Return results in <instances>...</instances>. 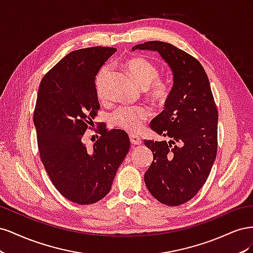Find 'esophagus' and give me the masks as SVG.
Wrapping results in <instances>:
<instances>
[{"label": "esophagus", "instance_id": "obj_1", "mask_svg": "<svg viewBox=\"0 0 253 253\" xmlns=\"http://www.w3.org/2000/svg\"><path fill=\"white\" fill-rule=\"evenodd\" d=\"M129 141H131V143L134 144V145L141 144V142H142L140 137L135 136V135H129Z\"/></svg>", "mask_w": 253, "mask_h": 253}]
</instances>
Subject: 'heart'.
<instances>
[{
  "label": "heart",
  "instance_id": "1",
  "mask_svg": "<svg viewBox=\"0 0 253 253\" xmlns=\"http://www.w3.org/2000/svg\"><path fill=\"white\" fill-rule=\"evenodd\" d=\"M126 67L133 78L142 88L148 87L149 96L157 102H164L169 97L170 84L167 80L158 78V67L149 60L135 57L127 60ZM111 68L103 67L96 79V89L99 99H105V83ZM151 117V110L148 106H120L111 115V121L128 133H137L143 127L144 122Z\"/></svg>",
  "mask_w": 253,
  "mask_h": 253
}]
</instances>
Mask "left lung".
Wrapping results in <instances>:
<instances>
[{
    "label": "left lung",
    "mask_w": 253,
    "mask_h": 253,
    "mask_svg": "<svg viewBox=\"0 0 253 253\" xmlns=\"http://www.w3.org/2000/svg\"><path fill=\"white\" fill-rule=\"evenodd\" d=\"M136 49L157 51L173 73L165 110L151 121L153 131L170 141L144 140L153 152L144 182L158 202L179 206L205 185L216 158L217 109L208 76L194 57L162 41L135 45Z\"/></svg>",
    "instance_id": "left-lung-1"
}]
</instances>
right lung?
<instances>
[{
    "mask_svg": "<svg viewBox=\"0 0 253 253\" xmlns=\"http://www.w3.org/2000/svg\"><path fill=\"white\" fill-rule=\"evenodd\" d=\"M116 48L87 47L66 55L44 76L34 112L40 158L53 186L68 201L97 203L110 192L129 150L122 129L99 126L91 148L82 137L100 109L95 79Z\"/></svg>",
    "mask_w": 253,
    "mask_h": 253,
    "instance_id": "add662e5",
    "label": "right lung"
}]
</instances>
